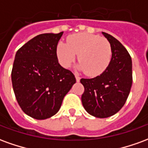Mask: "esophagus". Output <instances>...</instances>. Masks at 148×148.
Wrapping results in <instances>:
<instances>
[{
    "mask_svg": "<svg viewBox=\"0 0 148 148\" xmlns=\"http://www.w3.org/2000/svg\"><path fill=\"white\" fill-rule=\"evenodd\" d=\"M75 78H76V81H77V82H80V77L78 75H77V74H75Z\"/></svg>",
    "mask_w": 148,
    "mask_h": 148,
    "instance_id": "esophagus-1",
    "label": "esophagus"
}]
</instances>
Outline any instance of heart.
Listing matches in <instances>:
<instances>
[{
	"label": "heart",
	"mask_w": 148,
	"mask_h": 148,
	"mask_svg": "<svg viewBox=\"0 0 148 148\" xmlns=\"http://www.w3.org/2000/svg\"><path fill=\"white\" fill-rule=\"evenodd\" d=\"M66 43L58 42L57 56L63 67H69L77 55L78 71L88 76L102 74L109 66L112 58V46L107 39L89 33H77L67 38Z\"/></svg>",
	"instance_id": "obj_1"
}]
</instances>
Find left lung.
<instances>
[{"label": "left lung", "instance_id": "8db88e82", "mask_svg": "<svg viewBox=\"0 0 148 148\" xmlns=\"http://www.w3.org/2000/svg\"><path fill=\"white\" fill-rule=\"evenodd\" d=\"M102 35L112 46V58L102 74L93 78H82L85 88L82 96L84 109L97 118L116 114L127 101L132 84L130 55L117 39L106 32Z\"/></svg>", "mask_w": 148, "mask_h": 148}]
</instances>
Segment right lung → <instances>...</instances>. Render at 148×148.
<instances>
[{
    "mask_svg": "<svg viewBox=\"0 0 148 148\" xmlns=\"http://www.w3.org/2000/svg\"><path fill=\"white\" fill-rule=\"evenodd\" d=\"M63 32L39 35L16 52L12 71L15 96L31 117L45 120L58 112L76 79L58 63L57 45Z\"/></svg>",
    "mask_w": 148,
    "mask_h": 148,
    "instance_id": "add662e5",
    "label": "right lung"
}]
</instances>
